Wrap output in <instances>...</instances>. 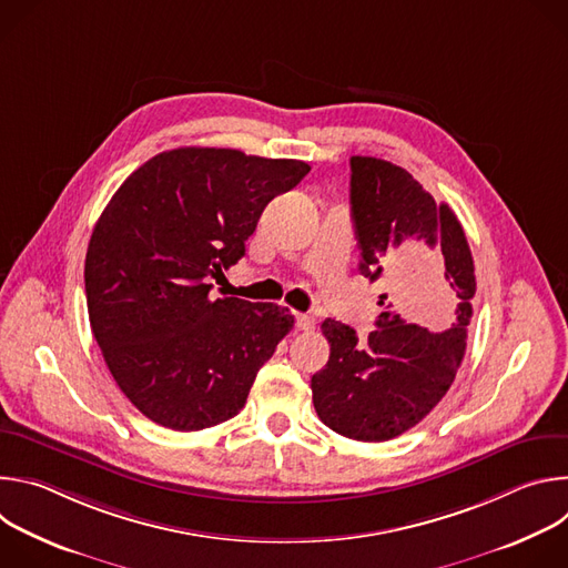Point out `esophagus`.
Masks as SVG:
<instances>
[{
    "label": "esophagus",
    "instance_id": "34e87169",
    "mask_svg": "<svg viewBox=\"0 0 568 568\" xmlns=\"http://www.w3.org/2000/svg\"><path fill=\"white\" fill-rule=\"evenodd\" d=\"M296 328L303 333L314 331V318L310 314H296Z\"/></svg>",
    "mask_w": 568,
    "mask_h": 568
}]
</instances>
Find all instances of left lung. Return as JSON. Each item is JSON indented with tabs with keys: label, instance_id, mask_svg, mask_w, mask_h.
<instances>
[{
	"label": "left lung",
	"instance_id": "obj_1",
	"mask_svg": "<svg viewBox=\"0 0 568 568\" xmlns=\"http://www.w3.org/2000/svg\"><path fill=\"white\" fill-rule=\"evenodd\" d=\"M351 215L359 272L384 276L388 292L364 342L342 321L321 323L331 359L312 375V402L333 432L382 443L416 427L449 390L467 346L474 261L454 211L390 161L351 156ZM418 317L446 331L410 323Z\"/></svg>",
	"mask_w": 568,
	"mask_h": 568
}]
</instances>
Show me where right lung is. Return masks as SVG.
I'll return each mask as SVG.
<instances>
[{"label": "right lung", "instance_id": "1", "mask_svg": "<svg viewBox=\"0 0 568 568\" xmlns=\"http://www.w3.org/2000/svg\"><path fill=\"white\" fill-rule=\"evenodd\" d=\"M307 173L298 159L178 148L148 159L101 213L85 258L92 333L152 423L200 432L245 407L294 316L211 298V278L245 256L265 206Z\"/></svg>", "mask_w": 568, "mask_h": 568}]
</instances>
